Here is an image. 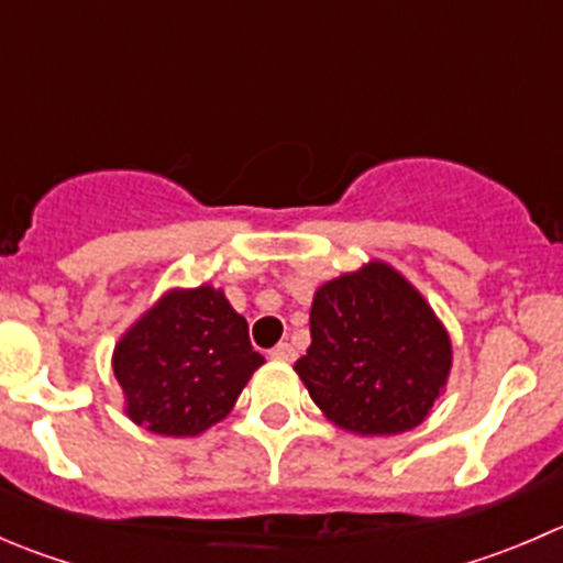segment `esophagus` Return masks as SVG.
<instances>
[{
    "label": "esophagus",
    "instance_id": "obj_1",
    "mask_svg": "<svg viewBox=\"0 0 563 563\" xmlns=\"http://www.w3.org/2000/svg\"><path fill=\"white\" fill-rule=\"evenodd\" d=\"M269 356H272V360H277V362H294L297 351H294L291 343H277L275 349L269 351Z\"/></svg>",
    "mask_w": 563,
    "mask_h": 563
}]
</instances>
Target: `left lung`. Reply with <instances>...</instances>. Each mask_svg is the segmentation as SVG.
I'll return each instance as SVG.
<instances>
[{"mask_svg": "<svg viewBox=\"0 0 563 563\" xmlns=\"http://www.w3.org/2000/svg\"><path fill=\"white\" fill-rule=\"evenodd\" d=\"M310 338L294 371L334 424L360 435L417 428L452 367L446 329L422 294L382 261L318 288Z\"/></svg>", "mask_w": 563, "mask_h": 563, "instance_id": "1", "label": "left lung"}]
</instances>
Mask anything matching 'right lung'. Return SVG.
Masks as SVG:
<instances>
[{
  "label": "right lung",
  "instance_id": "right-lung-1",
  "mask_svg": "<svg viewBox=\"0 0 563 563\" xmlns=\"http://www.w3.org/2000/svg\"><path fill=\"white\" fill-rule=\"evenodd\" d=\"M264 356L212 286L168 291L113 349L128 417L157 435H198L234 408Z\"/></svg>",
  "mask_w": 563,
  "mask_h": 563
}]
</instances>
